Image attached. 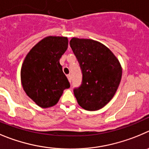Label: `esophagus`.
I'll use <instances>...</instances> for the list:
<instances>
[{
    "mask_svg": "<svg viewBox=\"0 0 149 149\" xmlns=\"http://www.w3.org/2000/svg\"><path fill=\"white\" fill-rule=\"evenodd\" d=\"M68 81H70V82H71V76H70V75H68Z\"/></svg>",
    "mask_w": 149,
    "mask_h": 149,
    "instance_id": "1",
    "label": "esophagus"
}]
</instances>
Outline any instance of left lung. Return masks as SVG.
Returning <instances> with one entry per match:
<instances>
[{
	"mask_svg": "<svg viewBox=\"0 0 149 149\" xmlns=\"http://www.w3.org/2000/svg\"><path fill=\"white\" fill-rule=\"evenodd\" d=\"M70 45L82 72L81 85L73 91L78 104L87 111L101 109L120 85V62L109 48L95 40L73 38Z\"/></svg>",
	"mask_w": 149,
	"mask_h": 149,
	"instance_id": "8db88e82",
	"label": "left lung"
}]
</instances>
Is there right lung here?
<instances>
[{
  "mask_svg": "<svg viewBox=\"0 0 149 149\" xmlns=\"http://www.w3.org/2000/svg\"><path fill=\"white\" fill-rule=\"evenodd\" d=\"M68 47L67 37L47 36L29 50L21 69L24 91L37 105L47 108L58 103L70 83L59 60Z\"/></svg>",
  "mask_w": 149,
  "mask_h": 149,
  "instance_id": "right-lung-1",
  "label": "right lung"
}]
</instances>
